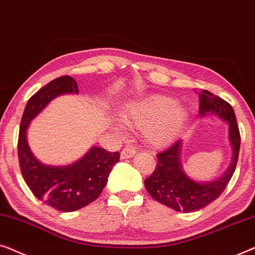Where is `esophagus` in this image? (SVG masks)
Here are the masks:
<instances>
[{
  "label": "esophagus",
  "mask_w": 255,
  "mask_h": 255,
  "mask_svg": "<svg viewBox=\"0 0 255 255\" xmlns=\"http://www.w3.org/2000/svg\"><path fill=\"white\" fill-rule=\"evenodd\" d=\"M136 153V150L132 148V146H126L123 151H121V159H127V158H131Z\"/></svg>",
  "instance_id": "1"
}]
</instances>
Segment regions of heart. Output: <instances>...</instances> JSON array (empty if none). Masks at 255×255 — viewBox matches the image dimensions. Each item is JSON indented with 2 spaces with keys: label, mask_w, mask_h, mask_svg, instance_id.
I'll return each instance as SVG.
<instances>
[{
  "label": "heart",
  "mask_w": 255,
  "mask_h": 255,
  "mask_svg": "<svg viewBox=\"0 0 255 255\" xmlns=\"http://www.w3.org/2000/svg\"><path fill=\"white\" fill-rule=\"evenodd\" d=\"M120 117L125 124L143 128L145 141L160 148L177 138L187 120V111L171 97L151 96L129 104Z\"/></svg>",
  "instance_id": "b5f03b06"
}]
</instances>
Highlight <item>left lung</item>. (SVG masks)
<instances>
[{
    "instance_id": "left-lung-1",
    "label": "left lung",
    "mask_w": 255,
    "mask_h": 255,
    "mask_svg": "<svg viewBox=\"0 0 255 255\" xmlns=\"http://www.w3.org/2000/svg\"><path fill=\"white\" fill-rule=\"evenodd\" d=\"M200 116L215 114L229 125V141L232 159L225 173L217 180L196 181L185 173L181 163V139L157 155L158 164L153 173L144 180L146 191L152 199L168 208L192 213L204 208L220 196L235 173L240 148V134L231 105L207 90L199 93Z\"/></svg>"
}]
</instances>
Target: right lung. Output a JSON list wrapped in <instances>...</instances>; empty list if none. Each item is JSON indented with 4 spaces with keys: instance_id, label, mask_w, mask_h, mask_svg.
Returning <instances> with one entry per match:
<instances>
[{
    "instance_id": "1",
    "label": "right lung",
    "mask_w": 255,
    "mask_h": 255,
    "mask_svg": "<svg viewBox=\"0 0 255 255\" xmlns=\"http://www.w3.org/2000/svg\"><path fill=\"white\" fill-rule=\"evenodd\" d=\"M64 93H78L73 77H57L28 99L20 121L18 159L21 175L35 198L56 210L70 213L98 198L120 153L92 146L81 159L66 166L45 165L35 158L27 144L26 129L51 100Z\"/></svg>"
}]
</instances>
